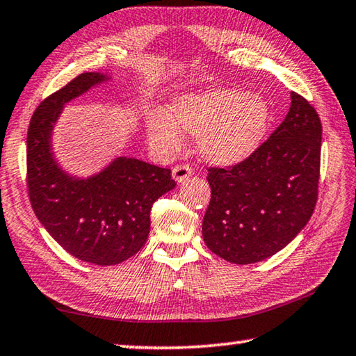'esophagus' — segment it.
Listing matches in <instances>:
<instances>
[{
    "label": "esophagus",
    "instance_id": "esophagus-1",
    "mask_svg": "<svg viewBox=\"0 0 356 356\" xmlns=\"http://www.w3.org/2000/svg\"><path fill=\"white\" fill-rule=\"evenodd\" d=\"M193 176V168L190 165H177L172 168V179L176 180L177 184L184 182L185 179Z\"/></svg>",
    "mask_w": 356,
    "mask_h": 356
}]
</instances>
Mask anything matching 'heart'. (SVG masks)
<instances>
[{"instance_id": "heart-1", "label": "heart", "mask_w": 356, "mask_h": 356, "mask_svg": "<svg viewBox=\"0 0 356 356\" xmlns=\"http://www.w3.org/2000/svg\"><path fill=\"white\" fill-rule=\"evenodd\" d=\"M270 122V105L261 95L240 89L216 88L174 97L168 118L155 114L149 120V138L156 147L174 152L182 134L197 138L204 160L234 166L256 152Z\"/></svg>"}]
</instances>
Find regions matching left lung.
<instances>
[{"label": "left lung", "instance_id": "1", "mask_svg": "<svg viewBox=\"0 0 356 356\" xmlns=\"http://www.w3.org/2000/svg\"><path fill=\"white\" fill-rule=\"evenodd\" d=\"M291 99L286 119L250 159L209 168L212 197L202 237L227 262L254 264L276 254L314 212L322 124L308 100L297 92Z\"/></svg>", "mask_w": 356, "mask_h": 356}]
</instances>
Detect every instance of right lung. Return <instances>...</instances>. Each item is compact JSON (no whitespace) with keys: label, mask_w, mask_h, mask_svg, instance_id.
Listing matches in <instances>:
<instances>
[{"label":"right lung","mask_w":356,"mask_h":356,"mask_svg":"<svg viewBox=\"0 0 356 356\" xmlns=\"http://www.w3.org/2000/svg\"><path fill=\"white\" fill-rule=\"evenodd\" d=\"M108 80L84 72L35 108L26 136V185L38 220L80 261L116 265L136 254L150 231L152 204L176 186L171 170L118 156L88 179L70 176L51 152V131L67 102Z\"/></svg>","instance_id":"add662e5"}]
</instances>
